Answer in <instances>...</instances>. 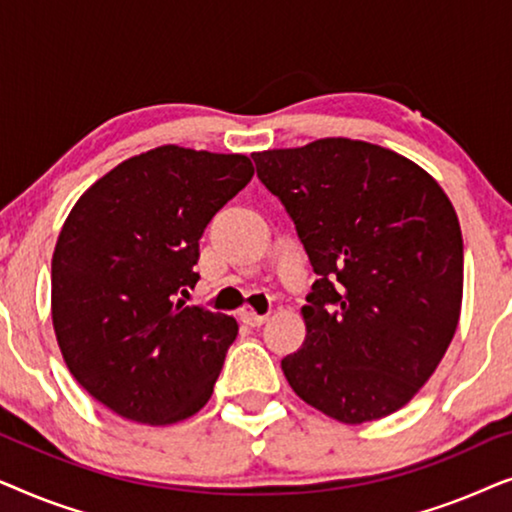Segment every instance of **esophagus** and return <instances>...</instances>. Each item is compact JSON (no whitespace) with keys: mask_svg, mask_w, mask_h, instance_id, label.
Wrapping results in <instances>:
<instances>
[{"mask_svg":"<svg viewBox=\"0 0 512 512\" xmlns=\"http://www.w3.org/2000/svg\"><path fill=\"white\" fill-rule=\"evenodd\" d=\"M265 319H268V317H265V314H256V312H251V310H242V321L247 326H254V328L256 326H263Z\"/></svg>","mask_w":512,"mask_h":512,"instance_id":"obj_1","label":"esophagus"}]
</instances>
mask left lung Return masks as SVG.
I'll list each match as a JSON object with an SVG mask.
<instances>
[{
  "label": "left lung",
  "mask_w": 512,
  "mask_h": 512,
  "mask_svg": "<svg viewBox=\"0 0 512 512\" xmlns=\"http://www.w3.org/2000/svg\"><path fill=\"white\" fill-rule=\"evenodd\" d=\"M317 282L305 342L282 359L291 389L345 424L403 408L454 338L464 240L438 181L377 144L328 137L254 153Z\"/></svg>",
  "instance_id": "left-lung-1"
}]
</instances>
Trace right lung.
<instances>
[{"label":"right lung","instance_id":"add662e5","mask_svg":"<svg viewBox=\"0 0 512 512\" xmlns=\"http://www.w3.org/2000/svg\"><path fill=\"white\" fill-rule=\"evenodd\" d=\"M254 177L240 153L167 144L123 160L81 195L51 263L62 359L95 401L165 426L209 401L237 321L177 300L200 275V237Z\"/></svg>","mask_w":512,"mask_h":512}]
</instances>
